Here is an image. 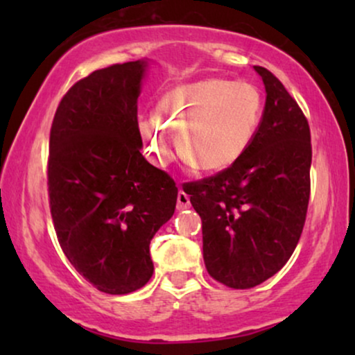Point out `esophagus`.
<instances>
[{
	"label": "esophagus",
	"mask_w": 355,
	"mask_h": 355,
	"mask_svg": "<svg viewBox=\"0 0 355 355\" xmlns=\"http://www.w3.org/2000/svg\"><path fill=\"white\" fill-rule=\"evenodd\" d=\"M191 207V198L184 191L178 192V210H187Z\"/></svg>",
	"instance_id": "34e87169"
}]
</instances>
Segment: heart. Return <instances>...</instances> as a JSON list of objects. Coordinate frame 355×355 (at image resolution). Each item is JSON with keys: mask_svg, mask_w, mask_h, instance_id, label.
I'll return each instance as SVG.
<instances>
[{"mask_svg": "<svg viewBox=\"0 0 355 355\" xmlns=\"http://www.w3.org/2000/svg\"><path fill=\"white\" fill-rule=\"evenodd\" d=\"M263 116V95L247 80L210 77L179 85L158 101L157 114L139 121L145 152L157 164L181 157L202 173L230 168L254 142Z\"/></svg>", "mask_w": 355, "mask_h": 355, "instance_id": "b5f03b06", "label": "heart"}]
</instances>
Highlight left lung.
Listing matches in <instances>:
<instances>
[{"label":"left lung","mask_w":355,"mask_h":355,"mask_svg":"<svg viewBox=\"0 0 355 355\" xmlns=\"http://www.w3.org/2000/svg\"><path fill=\"white\" fill-rule=\"evenodd\" d=\"M266 103L254 142L232 166L191 184L208 275L250 289L283 268L302 234L310 197L309 121L261 66Z\"/></svg>","instance_id":"left-lung-1"}]
</instances>
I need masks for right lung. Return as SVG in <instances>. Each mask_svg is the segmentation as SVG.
Wrapping results in <instances>:
<instances>
[{
    "label": "right lung",
    "instance_id": "add662e5",
    "mask_svg": "<svg viewBox=\"0 0 355 355\" xmlns=\"http://www.w3.org/2000/svg\"><path fill=\"white\" fill-rule=\"evenodd\" d=\"M147 61L94 71L53 118L48 197L62 252L101 293H134L153 275L150 241L173 216L176 182L140 153L137 98Z\"/></svg>",
    "mask_w": 355,
    "mask_h": 355
}]
</instances>
